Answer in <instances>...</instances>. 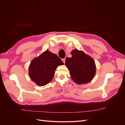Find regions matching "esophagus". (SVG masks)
Here are the masks:
<instances>
[{"instance_id": "1", "label": "esophagus", "mask_w": 125, "mask_h": 125, "mask_svg": "<svg viewBox=\"0 0 125 125\" xmlns=\"http://www.w3.org/2000/svg\"><path fill=\"white\" fill-rule=\"evenodd\" d=\"M65 58H63V59H62V61L63 62L65 63Z\"/></svg>"}]
</instances>
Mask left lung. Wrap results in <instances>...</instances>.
I'll return each instance as SVG.
<instances>
[{
    "instance_id": "left-lung-1",
    "label": "left lung",
    "mask_w": 125,
    "mask_h": 125,
    "mask_svg": "<svg viewBox=\"0 0 125 125\" xmlns=\"http://www.w3.org/2000/svg\"><path fill=\"white\" fill-rule=\"evenodd\" d=\"M72 57H67L65 65L69 70L73 80L77 84H86L91 81L96 73L95 62L82 51L73 50Z\"/></svg>"
}]
</instances>
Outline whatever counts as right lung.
Returning <instances> with one entry per match:
<instances>
[{
  "instance_id": "add662e5",
  "label": "right lung",
  "mask_w": 125,
  "mask_h": 125,
  "mask_svg": "<svg viewBox=\"0 0 125 125\" xmlns=\"http://www.w3.org/2000/svg\"><path fill=\"white\" fill-rule=\"evenodd\" d=\"M62 65L61 59L46 50L32 60L29 67V75L37 85L44 86L52 80L57 67Z\"/></svg>"
}]
</instances>
